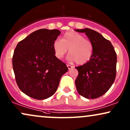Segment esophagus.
Listing matches in <instances>:
<instances>
[{
	"label": "esophagus",
	"mask_w": 130,
	"mask_h": 130,
	"mask_svg": "<svg viewBox=\"0 0 130 130\" xmlns=\"http://www.w3.org/2000/svg\"><path fill=\"white\" fill-rule=\"evenodd\" d=\"M67 67H68V70H70V69H71L72 68H73V67L71 66V65H67Z\"/></svg>",
	"instance_id": "1"
}]
</instances>
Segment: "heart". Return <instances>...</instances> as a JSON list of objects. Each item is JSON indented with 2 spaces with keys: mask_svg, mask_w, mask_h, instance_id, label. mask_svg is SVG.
I'll return each mask as SVG.
<instances>
[{
  "mask_svg": "<svg viewBox=\"0 0 130 130\" xmlns=\"http://www.w3.org/2000/svg\"><path fill=\"white\" fill-rule=\"evenodd\" d=\"M53 48L55 56L59 59L63 58L69 49L68 59L71 61H75L78 65L87 63L91 59L93 52L91 41L74 31L65 33L62 40H55Z\"/></svg>",
  "mask_w": 130,
  "mask_h": 130,
  "instance_id": "b5f03b06",
  "label": "heart"
}]
</instances>
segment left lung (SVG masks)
Returning a JSON list of instances; mask_svg holds the SVG:
<instances>
[{
	"label": "left lung",
	"mask_w": 130,
	"mask_h": 130,
	"mask_svg": "<svg viewBox=\"0 0 130 130\" xmlns=\"http://www.w3.org/2000/svg\"><path fill=\"white\" fill-rule=\"evenodd\" d=\"M85 33L92 42L93 52L89 61L76 67L78 75L75 81L77 92L88 99L104 95L114 83L116 74L117 56L114 47L100 33L85 28L75 29Z\"/></svg>",
	"instance_id": "8db88e82"
}]
</instances>
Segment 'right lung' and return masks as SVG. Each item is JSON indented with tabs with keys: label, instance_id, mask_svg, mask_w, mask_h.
Returning <instances> with one entry per match:
<instances>
[{
	"label": "right lung",
	"instance_id": "1",
	"mask_svg": "<svg viewBox=\"0 0 130 130\" xmlns=\"http://www.w3.org/2000/svg\"><path fill=\"white\" fill-rule=\"evenodd\" d=\"M60 32L41 29L32 32L16 46L12 67L17 84L23 92L45 100L56 92L60 78L68 71L55 56L53 44Z\"/></svg>",
	"mask_w": 130,
	"mask_h": 130
}]
</instances>
